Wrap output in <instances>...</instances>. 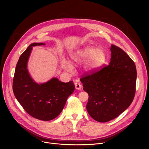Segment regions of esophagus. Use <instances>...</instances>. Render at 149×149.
<instances>
[{"mask_svg": "<svg viewBox=\"0 0 149 149\" xmlns=\"http://www.w3.org/2000/svg\"><path fill=\"white\" fill-rule=\"evenodd\" d=\"M75 88L77 89V90H81V85L79 84V83H78V82H76L75 84Z\"/></svg>", "mask_w": 149, "mask_h": 149, "instance_id": "obj_1", "label": "esophagus"}]
</instances>
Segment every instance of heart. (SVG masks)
Masks as SVG:
<instances>
[{
    "instance_id": "heart-1",
    "label": "heart",
    "mask_w": 149,
    "mask_h": 149,
    "mask_svg": "<svg viewBox=\"0 0 149 149\" xmlns=\"http://www.w3.org/2000/svg\"><path fill=\"white\" fill-rule=\"evenodd\" d=\"M71 59L74 65H78L86 62V68L88 71L94 70L103 65L105 59V54L103 50L94 47H87L74 52ZM63 65L67 71H72V65L70 62L64 61Z\"/></svg>"
}]
</instances>
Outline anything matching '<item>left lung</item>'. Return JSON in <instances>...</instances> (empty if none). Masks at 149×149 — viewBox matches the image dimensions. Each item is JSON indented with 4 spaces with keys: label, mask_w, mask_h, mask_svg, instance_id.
<instances>
[{
    "label": "left lung",
    "mask_w": 149,
    "mask_h": 149,
    "mask_svg": "<svg viewBox=\"0 0 149 149\" xmlns=\"http://www.w3.org/2000/svg\"><path fill=\"white\" fill-rule=\"evenodd\" d=\"M109 65L80 81L88 94L86 108L95 121L105 123L116 118L132 104L136 92L137 71L130 57L111 45Z\"/></svg>",
    "instance_id": "left-lung-1"
}]
</instances>
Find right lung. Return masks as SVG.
Segmentation results:
<instances>
[{
	"label": "right lung",
	"instance_id": "1",
	"mask_svg": "<svg viewBox=\"0 0 149 149\" xmlns=\"http://www.w3.org/2000/svg\"><path fill=\"white\" fill-rule=\"evenodd\" d=\"M45 45L31 44L20 56L13 80V91L30 116L40 120L49 121L60 114L68 97L74 91L75 86L73 81L63 82L55 77L39 84L31 77L28 62L33 47Z\"/></svg>",
	"mask_w": 149,
	"mask_h": 149
}]
</instances>
